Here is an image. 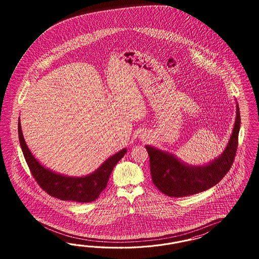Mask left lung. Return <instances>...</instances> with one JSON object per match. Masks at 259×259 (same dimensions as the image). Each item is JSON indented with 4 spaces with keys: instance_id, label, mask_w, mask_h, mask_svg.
Returning a JSON list of instances; mask_svg holds the SVG:
<instances>
[{
    "instance_id": "1",
    "label": "left lung",
    "mask_w": 259,
    "mask_h": 259,
    "mask_svg": "<svg viewBox=\"0 0 259 259\" xmlns=\"http://www.w3.org/2000/svg\"><path fill=\"white\" fill-rule=\"evenodd\" d=\"M239 129L240 113L236 104L235 126L226 148L221 156L202 166L185 164L170 153L146 145L153 183L161 193L174 197L192 196L217 185L233 165Z\"/></svg>"
}]
</instances>
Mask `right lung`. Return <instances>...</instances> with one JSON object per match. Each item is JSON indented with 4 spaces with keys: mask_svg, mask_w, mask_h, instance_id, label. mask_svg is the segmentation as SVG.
Listing matches in <instances>:
<instances>
[{
    "mask_svg": "<svg viewBox=\"0 0 259 259\" xmlns=\"http://www.w3.org/2000/svg\"><path fill=\"white\" fill-rule=\"evenodd\" d=\"M18 133L25 161L35 181L49 196L61 200H70L81 203L96 200L107 186L110 175L115 165L126 154V148L120 150L106 159L94 172L85 177H66L47 169L34 157L24 141L20 118L18 122Z\"/></svg>",
    "mask_w": 259,
    "mask_h": 259,
    "instance_id": "1",
    "label": "right lung"
}]
</instances>
